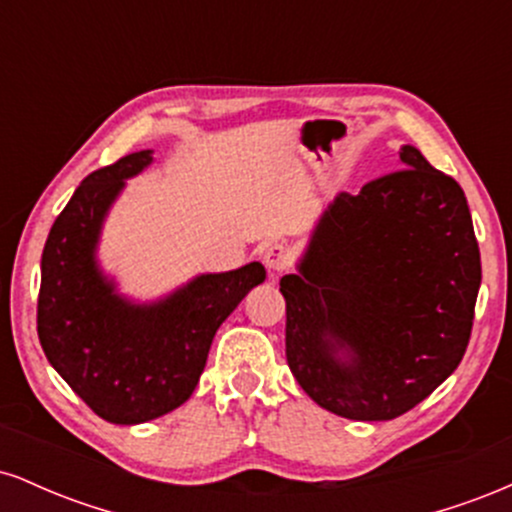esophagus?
<instances>
[{"label":"esophagus","mask_w":512,"mask_h":512,"mask_svg":"<svg viewBox=\"0 0 512 512\" xmlns=\"http://www.w3.org/2000/svg\"><path fill=\"white\" fill-rule=\"evenodd\" d=\"M262 262H264V267L269 269V274H279V272H284L286 269V264H289V252H286L284 248H281V245H267V248H264V252H262Z\"/></svg>","instance_id":"1"}]
</instances>
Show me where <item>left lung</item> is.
Segmentation results:
<instances>
[{
	"mask_svg": "<svg viewBox=\"0 0 512 512\" xmlns=\"http://www.w3.org/2000/svg\"><path fill=\"white\" fill-rule=\"evenodd\" d=\"M399 168L339 192L279 281L293 378L354 421L397 419L450 378L481 286L462 187L411 144Z\"/></svg>",
	"mask_w": 512,
	"mask_h": 512,
	"instance_id": "left-lung-1",
	"label": "left lung"
}]
</instances>
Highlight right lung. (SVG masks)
<instances>
[{
    "label": "right lung",
    "instance_id": "add662e5",
    "mask_svg": "<svg viewBox=\"0 0 512 512\" xmlns=\"http://www.w3.org/2000/svg\"><path fill=\"white\" fill-rule=\"evenodd\" d=\"M154 163L137 151L96 170L52 223L40 260L38 337L64 383L110 424L158 419L190 399L209 346L238 303L267 279L260 262L197 274L156 301L117 289L98 260L103 223L129 178Z\"/></svg>",
    "mask_w": 512,
    "mask_h": 512
}]
</instances>
